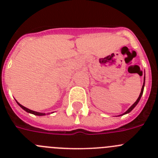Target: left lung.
<instances>
[{
	"mask_svg": "<svg viewBox=\"0 0 158 158\" xmlns=\"http://www.w3.org/2000/svg\"><path fill=\"white\" fill-rule=\"evenodd\" d=\"M144 86H145V77H144V82H143V85H142V90H141V93H140V95H139V98L137 99V100H136V101L135 102V104H132V105H131V107H130V108H128V110H127V111H125V112H124L123 114H122V115H126V114H127V113L131 112V111H132V110H133L134 108H135V106H136L137 104H138V103H139V100H140L141 97H142V93H143V90H144ZM120 115H118V116H120Z\"/></svg>",
	"mask_w": 158,
	"mask_h": 158,
	"instance_id": "1",
	"label": "left lung"
}]
</instances>
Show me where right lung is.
Listing matches in <instances>:
<instances>
[{"label":"right lung","mask_w":158,"mask_h":158,"mask_svg":"<svg viewBox=\"0 0 158 158\" xmlns=\"http://www.w3.org/2000/svg\"><path fill=\"white\" fill-rule=\"evenodd\" d=\"M16 103L18 104V105L19 106V107H21V108H23V110H24L25 111H27V112L28 113H31V114H33V115H39V116H42V115H46V113H43V112H38V111H32V110H30L28 109V108H27V107H25L24 106L21 105V104H19V103H18L17 101H16ZM47 114H49V113H47Z\"/></svg>","instance_id":"1"}]
</instances>
